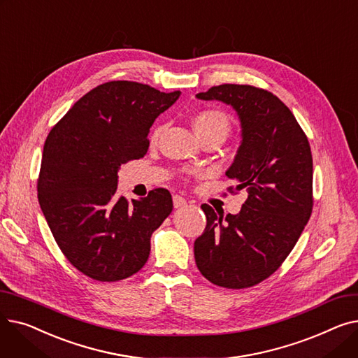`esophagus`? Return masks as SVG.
Here are the masks:
<instances>
[{
    "mask_svg": "<svg viewBox=\"0 0 358 358\" xmlns=\"http://www.w3.org/2000/svg\"><path fill=\"white\" fill-rule=\"evenodd\" d=\"M173 203H174V208L176 209H178V208H182V206H185L187 204V200L184 199V197H181V196H174L173 197Z\"/></svg>",
    "mask_w": 358,
    "mask_h": 358,
    "instance_id": "1",
    "label": "esophagus"
}]
</instances>
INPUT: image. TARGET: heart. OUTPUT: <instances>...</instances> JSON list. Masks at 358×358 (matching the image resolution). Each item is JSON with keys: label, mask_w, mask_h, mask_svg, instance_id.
<instances>
[{"label": "heart", "mask_w": 358, "mask_h": 358, "mask_svg": "<svg viewBox=\"0 0 358 358\" xmlns=\"http://www.w3.org/2000/svg\"><path fill=\"white\" fill-rule=\"evenodd\" d=\"M192 124L199 139L209 135H219L224 139L231 130L229 117L224 115L223 111L216 108H206L199 111L193 117ZM159 134H161V127H157L152 134V139L157 141Z\"/></svg>", "instance_id": "b5f03b06"}]
</instances>
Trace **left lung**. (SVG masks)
Masks as SVG:
<instances>
[{"instance_id":"left-lung-1","label":"left lung","mask_w":358,"mask_h":358,"mask_svg":"<svg viewBox=\"0 0 358 358\" xmlns=\"http://www.w3.org/2000/svg\"><path fill=\"white\" fill-rule=\"evenodd\" d=\"M196 99L235 110L241 143L227 177L248 192L236 215L201 206L208 224L194 242L196 264L216 286L251 287L281 266L310 217V146L289 107L266 90L223 84Z\"/></svg>"}]
</instances>
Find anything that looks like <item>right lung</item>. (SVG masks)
Masks as SVG:
<instances>
[{
  "label": "right lung",
  "instance_id": "add662e5",
  "mask_svg": "<svg viewBox=\"0 0 358 358\" xmlns=\"http://www.w3.org/2000/svg\"><path fill=\"white\" fill-rule=\"evenodd\" d=\"M180 96L110 81L87 92L48 135L37 181L41 209L68 261L94 280L138 273L150 235L173 212L165 189L131 203L116 192L120 165L146 154L150 126Z\"/></svg>",
  "mask_w": 358,
  "mask_h": 358
}]
</instances>
